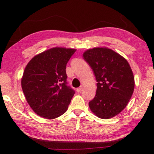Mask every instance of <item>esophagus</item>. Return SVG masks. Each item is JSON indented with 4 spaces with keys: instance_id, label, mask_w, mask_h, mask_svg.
<instances>
[{
    "instance_id": "esophagus-1",
    "label": "esophagus",
    "mask_w": 154,
    "mask_h": 154,
    "mask_svg": "<svg viewBox=\"0 0 154 154\" xmlns=\"http://www.w3.org/2000/svg\"><path fill=\"white\" fill-rule=\"evenodd\" d=\"M82 90H83V86H80V88H78L76 89V91L79 93V92H81L82 91Z\"/></svg>"
}]
</instances>
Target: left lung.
Masks as SVG:
<instances>
[{"mask_svg": "<svg viewBox=\"0 0 154 154\" xmlns=\"http://www.w3.org/2000/svg\"><path fill=\"white\" fill-rule=\"evenodd\" d=\"M97 82L95 97L89 107L100 119L115 117L127 105L134 89V78L128 61L107 47H95L83 53Z\"/></svg>", "mask_w": 154, "mask_h": 154, "instance_id": "1", "label": "left lung"}]
</instances>
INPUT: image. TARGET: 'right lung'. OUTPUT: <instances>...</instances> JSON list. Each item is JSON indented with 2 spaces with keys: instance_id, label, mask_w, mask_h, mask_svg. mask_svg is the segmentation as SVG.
<instances>
[{
  "instance_id": "add662e5",
  "label": "right lung",
  "mask_w": 154,
  "mask_h": 154,
  "mask_svg": "<svg viewBox=\"0 0 154 154\" xmlns=\"http://www.w3.org/2000/svg\"><path fill=\"white\" fill-rule=\"evenodd\" d=\"M76 49L54 47L33 57L21 84L30 107L40 117L53 119L66 111L75 91L67 86L66 66Z\"/></svg>"
}]
</instances>
